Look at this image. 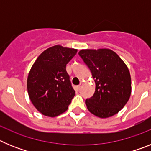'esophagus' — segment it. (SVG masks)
<instances>
[{"label":"esophagus","mask_w":151,"mask_h":151,"mask_svg":"<svg viewBox=\"0 0 151 151\" xmlns=\"http://www.w3.org/2000/svg\"><path fill=\"white\" fill-rule=\"evenodd\" d=\"M82 85H83V83H82V82H81V83L79 84V85H78V90H80V89L82 88Z\"/></svg>","instance_id":"obj_1"}]
</instances>
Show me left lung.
<instances>
[{
	"label": "left lung",
	"mask_w": 151,
	"mask_h": 151,
	"mask_svg": "<svg viewBox=\"0 0 151 151\" xmlns=\"http://www.w3.org/2000/svg\"><path fill=\"white\" fill-rule=\"evenodd\" d=\"M78 54L90 69L95 82L94 95L85 100L88 110L100 118L118 113L126 104L132 92L127 66L110 49H85Z\"/></svg>",
	"instance_id": "left-lung-1"
}]
</instances>
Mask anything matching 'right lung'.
<instances>
[{"mask_svg": "<svg viewBox=\"0 0 151 151\" xmlns=\"http://www.w3.org/2000/svg\"><path fill=\"white\" fill-rule=\"evenodd\" d=\"M76 53L77 49L55 45L42 52L31 68L28 94L43 115L55 117L67 110L76 91L66 66Z\"/></svg>", "mask_w": 151, "mask_h": 151, "instance_id": "right-lung-1", "label": "right lung"}]
</instances>
